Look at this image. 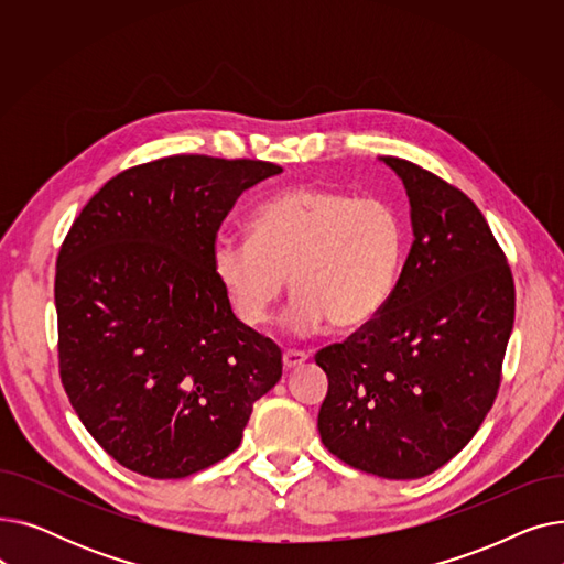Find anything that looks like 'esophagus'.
Listing matches in <instances>:
<instances>
[{"instance_id":"1","label":"esophagus","mask_w":564,"mask_h":564,"mask_svg":"<svg viewBox=\"0 0 564 564\" xmlns=\"http://www.w3.org/2000/svg\"><path fill=\"white\" fill-rule=\"evenodd\" d=\"M306 361H308V354L302 351V349H285V351H283V366H285V370L300 368V366L306 364Z\"/></svg>"}]
</instances>
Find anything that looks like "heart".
<instances>
[{
  "label": "heart",
  "instance_id": "obj_1",
  "mask_svg": "<svg viewBox=\"0 0 564 564\" xmlns=\"http://www.w3.org/2000/svg\"><path fill=\"white\" fill-rule=\"evenodd\" d=\"M402 253L404 226L387 200L297 185L256 207L249 240L217 237L213 272L247 327L267 322L288 279L290 332L313 334L327 322L354 332L389 304Z\"/></svg>",
  "mask_w": 564,
  "mask_h": 564
}]
</instances>
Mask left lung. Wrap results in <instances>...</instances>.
Wrapping results in <instances>:
<instances>
[{
  "mask_svg": "<svg viewBox=\"0 0 564 564\" xmlns=\"http://www.w3.org/2000/svg\"><path fill=\"white\" fill-rule=\"evenodd\" d=\"M406 187L416 240L389 304L315 364L329 391L324 448L387 480L448 464L489 413L514 324V279L478 205L432 171L383 158Z\"/></svg>",
  "mask_w": 564,
  "mask_h": 564,
  "instance_id": "left-lung-1",
  "label": "left lung"
}]
</instances>
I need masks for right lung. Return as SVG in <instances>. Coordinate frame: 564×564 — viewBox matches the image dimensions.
<instances>
[{
  "mask_svg": "<svg viewBox=\"0 0 564 564\" xmlns=\"http://www.w3.org/2000/svg\"><path fill=\"white\" fill-rule=\"evenodd\" d=\"M281 166L169 155L118 173L58 249V375L107 455L153 480L228 457L281 349L232 315L213 245L240 194Z\"/></svg>",
  "mask_w": 564,
  "mask_h": 564,
  "instance_id": "obj_1",
  "label": "right lung"
}]
</instances>
